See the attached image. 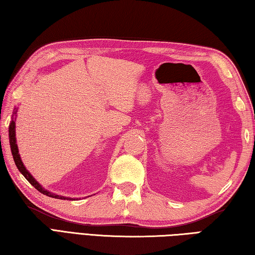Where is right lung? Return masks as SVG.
I'll return each mask as SVG.
<instances>
[{
  "instance_id": "1",
  "label": "right lung",
  "mask_w": 255,
  "mask_h": 255,
  "mask_svg": "<svg viewBox=\"0 0 255 255\" xmlns=\"http://www.w3.org/2000/svg\"><path fill=\"white\" fill-rule=\"evenodd\" d=\"M16 114H17V109L15 108L14 109V112H13V119L11 123H9V127H8V138H9V146H11V152H12V155H13V160L14 163H15L16 167L20 171L23 176L25 177V179L30 182V183L35 187L37 191H40L41 193L45 194L47 196H51V198H54V199H60V200H75L73 198H68V196H63V195H57L55 193H52V192L45 190L44 187H43L33 177V175L31 174L30 172L26 170L25 165L23 164V162L21 160V156H20V153H18V147H17V143H16V137H15V120H16ZM78 200V199H76Z\"/></svg>"
}]
</instances>
